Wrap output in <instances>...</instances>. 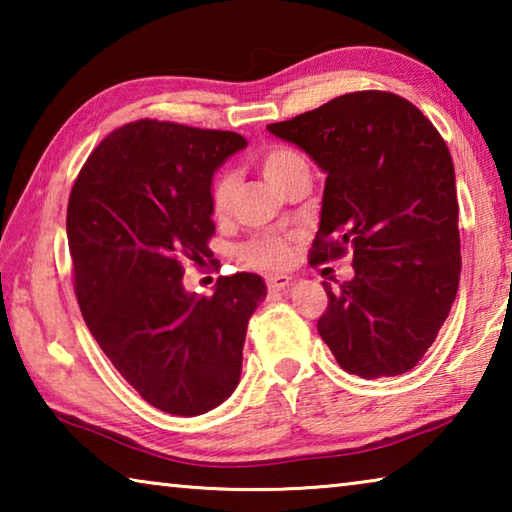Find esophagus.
Returning <instances> with one entry per match:
<instances>
[{"instance_id":"esophagus-1","label":"esophagus","mask_w":512,"mask_h":512,"mask_svg":"<svg viewBox=\"0 0 512 512\" xmlns=\"http://www.w3.org/2000/svg\"><path fill=\"white\" fill-rule=\"evenodd\" d=\"M291 284L289 275H268L266 277V287L271 291H284Z\"/></svg>"}]
</instances>
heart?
I'll list each match as a JSON object with an SVG mask.
<instances>
[{"label": "heart", "mask_w": 512, "mask_h": 512, "mask_svg": "<svg viewBox=\"0 0 512 512\" xmlns=\"http://www.w3.org/2000/svg\"><path fill=\"white\" fill-rule=\"evenodd\" d=\"M259 169H262L264 178L271 183L275 189H282L289 180L300 171H309L307 160L302 158L298 151L289 149V146H271L262 155H259ZM237 189V178L232 171H221L216 173L210 187V205L214 216H225L232 205V196H235ZM237 257L246 266H257V268H280L287 264L289 259V248L287 241L280 237H257L248 244L239 246Z\"/></svg>", "instance_id": "1"}]
</instances>
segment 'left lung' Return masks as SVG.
I'll use <instances>...</instances> for the list:
<instances>
[{"instance_id": "8db88e82", "label": "left lung", "mask_w": 512, "mask_h": 512, "mask_svg": "<svg viewBox=\"0 0 512 512\" xmlns=\"http://www.w3.org/2000/svg\"><path fill=\"white\" fill-rule=\"evenodd\" d=\"M268 133L325 173L311 262L352 253L354 277L334 293L318 334L363 379L418 366L461 280L452 155L422 112L391 92L343 94Z\"/></svg>"}]
</instances>
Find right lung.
<instances>
[{
  "mask_svg": "<svg viewBox=\"0 0 512 512\" xmlns=\"http://www.w3.org/2000/svg\"><path fill=\"white\" fill-rule=\"evenodd\" d=\"M246 140L171 121L112 131L76 178L67 241L85 325L155 409L201 415L235 393L246 327L266 284L255 273L189 293L185 264L212 257V176Z\"/></svg>",
  "mask_w": 512,
  "mask_h": 512,
  "instance_id": "obj_1",
  "label": "right lung"
}]
</instances>
